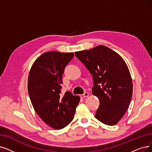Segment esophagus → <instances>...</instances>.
Wrapping results in <instances>:
<instances>
[{"label":"esophagus","mask_w":152,"mask_h":152,"mask_svg":"<svg viewBox=\"0 0 152 152\" xmlns=\"http://www.w3.org/2000/svg\"><path fill=\"white\" fill-rule=\"evenodd\" d=\"M88 95H89V94H88V92H85L83 94L80 95V96L81 97V98H86V97L88 96Z\"/></svg>","instance_id":"obj_1"}]
</instances>
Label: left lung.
<instances>
[{
    "mask_svg": "<svg viewBox=\"0 0 152 152\" xmlns=\"http://www.w3.org/2000/svg\"><path fill=\"white\" fill-rule=\"evenodd\" d=\"M75 55L92 75V93L100 100L95 117L108 125L117 124L127 110L133 93L132 77L124 60L104 45Z\"/></svg>",
    "mask_w": 152,
    "mask_h": 152,
    "instance_id": "obj_1",
    "label": "left lung"
}]
</instances>
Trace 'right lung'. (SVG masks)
I'll use <instances>...</instances> for the list:
<instances>
[{"label":"right lung","instance_id":"1","mask_svg":"<svg viewBox=\"0 0 152 152\" xmlns=\"http://www.w3.org/2000/svg\"><path fill=\"white\" fill-rule=\"evenodd\" d=\"M73 53L45 52L35 60L28 78V92L35 112L48 125L62 129L74 118L80 96L61 94L62 75Z\"/></svg>","mask_w":152,"mask_h":152}]
</instances>
